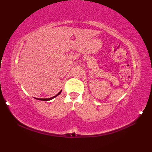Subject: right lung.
<instances>
[{
	"label": "right lung",
	"mask_w": 152,
	"mask_h": 152,
	"mask_svg": "<svg viewBox=\"0 0 152 152\" xmlns=\"http://www.w3.org/2000/svg\"><path fill=\"white\" fill-rule=\"evenodd\" d=\"M61 91H62V90H61V91L58 93L57 95H56V96H53V97H51V98H48V99H38V98H34V99H38V100H40V101H50V100H51V99H54L55 97H56L57 96H58L59 95V94H61Z\"/></svg>",
	"instance_id": "add662e5"
}]
</instances>
